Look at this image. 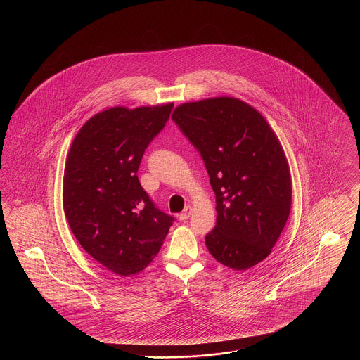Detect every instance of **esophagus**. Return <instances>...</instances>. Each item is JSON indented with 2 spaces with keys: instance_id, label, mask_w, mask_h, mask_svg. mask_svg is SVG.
Wrapping results in <instances>:
<instances>
[{
  "instance_id": "obj_1",
  "label": "esophagus",
  "mask_w": 360,
  "mask_h": 360,
  "mask_svg": "<svg viewBox=\"0 0 360 360\" xmlns=\"http://www.w3.org/2000/svg\"><path fill=\"white\" fill-rule=\"evenodd\" d=\"M191 213H193V207L191 206H186L184 209V212L179 214V220L181 221H186V220H188V217L191 216Z\"/></svg>"
}]
</instances>
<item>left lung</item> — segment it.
Masks as SVG:
<instances>
[{"mask_svg": "<svg viewBox=\"0 0 360 360\" xmlns=\"http://www.w3.org/2000/svg\"><path fill=\"white\" fill-rule=\"evenodd\" d=\"M172 121L200 153L216 194L205 244L217 262L247 270L270 255L291 206L283 148L264 117L238 98L179 105Z\"/></svg>", "mask_w": 360, "mask_h": 360, "instance_id": "8db88e82", "label": "left lung"}]
</instances>
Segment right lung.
I'll return each mask as SVG.
<instances>
[{"label": "right lung", "instance_id": "right-lung-1", "mask_svg": "<svg viewBox=\"0 0 360 360\" xmlns=\"http://www.w3.org/2000/svg\"><path fill=\"white\" fill-rule=\"evenodd\" d=\"M172 108H110L86 121L70 147L63 178L70 228L90 257L121 276L153 262L175 220L156 207L136 175Z\"/></svg>", "mask_w": 360, "mask_h": 360}]
</instances>
